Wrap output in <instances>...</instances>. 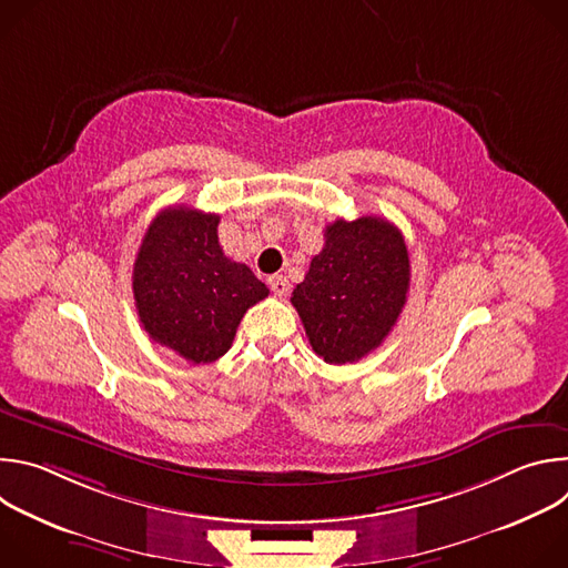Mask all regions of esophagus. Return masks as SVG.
I'll return each instance as SVG.
<instances>
[{
    "label": "esophagus",
    "instance_id": "esophagus-1",
    "mask_svg": "<svg viewBox=\"0 0 568 568\" xmlns=\"http://www.w3.org/2000/svg\"><path fill=\"white\" fill-rule=\"evenodd\" d=\"M270 287H272V292L276 294V296H285L287 294V290H290V283H287V278L283 276V274H274V276H270Z\"/></svg>",
    "mask_w": 568,
    "mask_h": 568
}]
</instances>
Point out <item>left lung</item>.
I'll list each match as a JSON object with an SVG mask.
<instances>
[{
	"label": "left lung",
	"instance_id": "left-lung-1",
	"mask_svg": "<svg viewBox=\"0 0 568 568\" xmlns=\"http://www.w3.org/2000/svg\"><path fill=\"white\" fill-rule=\"evenodd\" d=\"M326 245L292 292L312 351L353 364L393 331L407 303L412 265L397 226L377 215L326 226Z\"/></svg>",
	"mask_w": 568,
	"mask_h": 568
}]
</instances>
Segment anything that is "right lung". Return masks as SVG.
<instances>
[{
  "mask_svg": "<svg viewBox=\"0 0 568 568\" xmlns=\"http://www.w3.org/2000/svg\"><path fill=\"white\" fill-rule=\"evenodd\" d=\"M220 215L169 206L148 226L132 272L139 321L148 337L189 364H211L235 337L240 318L270 290L224 256Z\"/></svg>",
  "mask_w": 568,
  "mask_h": 568,
  "instance_id": "obj_1",
  "label": "right lung"
}]
</instances>
